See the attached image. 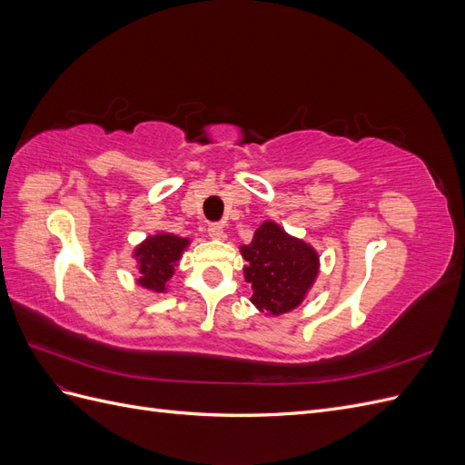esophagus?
I'll return each mask as SVG.
<instances>
[{
  "instance_id": "esophagus-1",
  "label": "esophagus",
  "mask_w": 465,
  "mask_h": 465,
  "mask_svg": "<svg viewBox=\"0 0 465 465\" xmlns=\"http://www.w3.org/2000/svg\"><path fill=\"white\" fill-rule=\"evenodd\" d=\"M207 232H209L211 238H215V241H221V238L224 236V229H223V224H219V223H211Z\"/></svg>"
}]
</instances>
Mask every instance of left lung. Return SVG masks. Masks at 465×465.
Masks as SVG:
<instances>
[{"mask_svg":"<svg viewBox=\"0 0 465 465\" xmlns=\"http://www.w3.org/2000/svg\"><path fill=\"white\" fill-rule=\"evenodd\" d=\"M252 304L267 316L287 314L312 289L320 272L318 252L273 221H263L250 244L241 246Z\"/></svg>","mask_w":465,"mask_h":465,"instance_id":"obj_1","label":"left lung"}]
</instances>
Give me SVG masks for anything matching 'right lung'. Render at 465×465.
<instances>
[{
    "instance_id": "obj_1",
    "label": "right lung",
    "mask_w": 465,
    "mask_h": 465,
    "mask_svg": "<svg viewBox=\"0 0 465 465\" xmlns=\"http://www.w3.org/2000/svg\"><path fill=\"white\" fill-rule=\"evenodd\" d=\"M190 244V238H182L173 232H157L147 236L134 250L137 262V285L151 292H166L168 281L173 279L176 265Z\"/></svg>"
}]
</instances>
